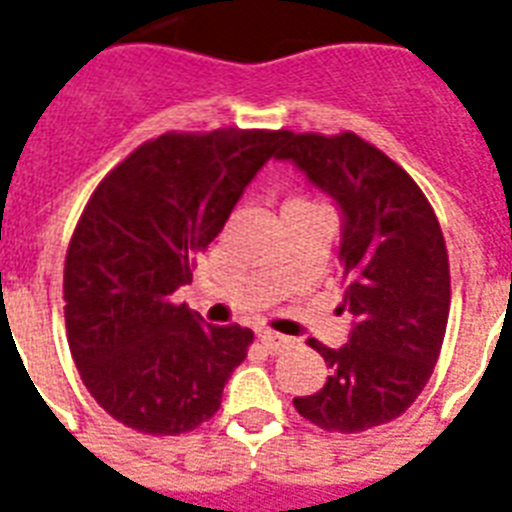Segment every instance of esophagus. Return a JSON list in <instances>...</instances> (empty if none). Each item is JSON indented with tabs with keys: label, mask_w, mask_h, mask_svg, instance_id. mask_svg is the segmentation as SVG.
Instances as JSON below:
<instances>
[{
	"label": "esophagus",
	"mask_w": 512,
	"mask_h": 512,
	"mask_svg": "<svg viewBox=\"0 0 512 512\" xmlns=\"http://www.w3.org/2000/svg\"><path fill=\"white\" fill-rule=\"evenodd\" d=\"M259 342L261 347L267 352H272V355H275V352H283L285 347H291V339L283 334H275V331H259Z\"/></svg>",
	"instance_id": "obj_1"
}]
</instances>
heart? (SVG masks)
<instances>
[{"mask_svg": "<svg viewBox=\"0 0 512 512\" xmlns=\"http://www.w3.org/2000/svg\"><path fill=\"white\" fill-rule=\"evenodd\" d=\"M291 202H310V200H304V197H293V200H288L285 205H291Z\"/></svg>", "mask_w": 512, "mask_h": 512, "instance_id": "1", "label": "heart"}]
</instances>
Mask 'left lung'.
<instances>
[{
	"mask_svg": "<svg viewBox=\"0 0 512 512\" xmlns=\"http://www.w3.org/2000/svg\"><path fill=\"white\" fill-rule=\"evenodd\" d=\"M275 157L296 162L339 202L344 307L358 318L339 350L307 342L331 376L293 406L328 433L387 425L425 390L446 336L451 275L438 216L398 162L350 130H283Z\"/></svg>",
	"mask_w": 512,
	"mask_h": 512,
	"instance_id": "left-lung-1",
	"label": "left lung"
}]
</instances>
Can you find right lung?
Segmentation results:
<instances>
[{"mask_svg":"<svg viewBox=\"0 0 512 512\" xmlns=\"http://www.w3.org/2000/svg\"><path fill=\"white\" fill-rule=\"evenodd\" d=\"M283 130L144 141L90 194L63 264V318L87 392L120 425L181 435L219 411L251 328L202 326L173 301Z\"/></svg>","mask_w":512,"mask_h":512,"instance_id":"1","label":"right lung"}]
</instances>
